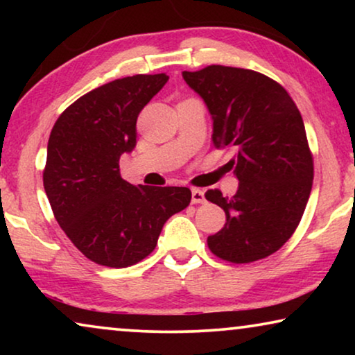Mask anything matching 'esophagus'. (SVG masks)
Segmentation results:
<instances>
[{
	"mask_svg": "<svg viewBox=\"0 0 355 355\" xmlns=\"http://www.w3.org/2000/svg\"><path fill=\"white\" fill-rule=\"evenodd\" d=\"M192 203H205V192L202 189H192Z\"/></svg>",
	"mask_w": 355,
	"mask_h": 355,
	"instance_id": "esophagus-1",
	"label": "esophagus"
}]
</instances>
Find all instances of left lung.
Instances as JSON below:
<instances>
[{"instance_id":"8db88e82","label":"left lung","mask_w":355,"mask_h":355,"mask_svg":"<svg viewBox=\"0 0 355 355\" xmlns=\"http://www.w3.org/2000/svg\"><path fill=\"white\" fill-rule=\"evenodd\" d=\"M182 77L208 106L213 145L236 152L227 164L239 179L237 192H205L226 213L225 227L208 236V249L231 263L266 259L294 234L312 191L302 116L283 85L257 71L211 64Z\"/></svg>"}]
</instances>
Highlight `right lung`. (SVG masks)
I'll return each mask as SVG.
<instances>
[{
  "label": "right lung",
  "instance_id": "1",
  "mask_svg": "<svg viewBox=\"0 0 355 355\" xmlns=\"http://www.w3.org/2000/svg\"><path fill=\"white\" fill-rule=\"evenodd\" d=\"M166 82L164 72L108 82L67 106L51 129L43 187L58 225L98 265L139 263L168 218L191 203V189L135 187L119 174L139 113Z\"/></svg>",
  "mask_w": 355,
  "mask_h": 355
}]
</instances>
